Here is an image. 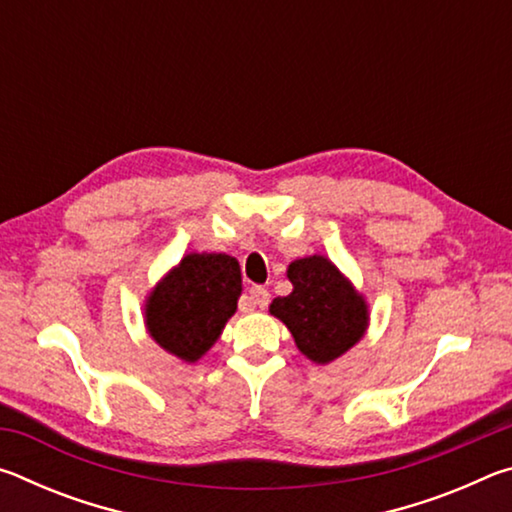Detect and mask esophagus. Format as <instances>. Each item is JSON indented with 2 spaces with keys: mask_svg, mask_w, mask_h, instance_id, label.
Segmentation results:
<instances>
[{
  "mask_svg": "<svg viewBox=\"0 0 512 512\" xmlns=\"http://www.w3.org/2000/svg\"><path fill=\"white\" fill-rule=\"evenodd\" d=\"M248 302L253 307H259V309H264V307H268V302H271V293H268L264 287H250L248 289Z\"/></svg>",
  "mask_w": 512,
  "mask_h": 512,
  "instance_id": "34e87169",
  "label": "esophagus"
}]
</instances>
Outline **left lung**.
Returning <instances> with one entry per match:
<instances>
[{"label":"left lung","mask_w":512,"mask_h":512,"mask_svg":"<svg viewBox=\"0 0 512 512\" xmlns=\"http://www.w3.org/2000/svg\"><path fill=\"white\" fill-rule=\"evenodd\" d=\"M293 291L271 302V314L289 327L298 350L316 363H329L357 343L368 325L366 302L323 255L289 266Z\"/></svg>","instance_id":"left-lung-1"}]
</instances>
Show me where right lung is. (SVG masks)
I'll return each instance as SVG.
<instances>
[{"mask_svg": "<svg viewBox=\"0 0 512 512\" xmlns=\"http://www.w3.org/2000/svg\"><path fill=\"white\" fill-rule=\"evenodd\" d=\"M241 271L235 257L192 253L146 300V327L164 350L196 361L219 339L235 314Z\"/></svg>", "mask_w": 512, "mask_h": 512, "instance_id": "right-lung-1", "label": "right lung"}]
</instances>
